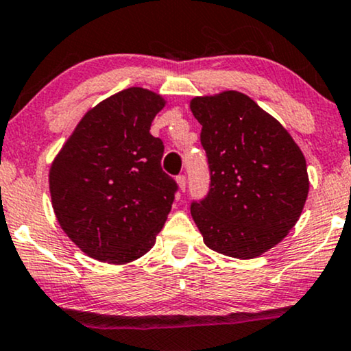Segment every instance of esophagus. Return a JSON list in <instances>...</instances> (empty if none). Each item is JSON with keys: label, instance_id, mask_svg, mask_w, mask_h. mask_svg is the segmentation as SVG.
<instances>
[{"label": "esophagus", "instance_id": "esophagus-1", "mask_svg": "<svg viewBox=\"0 0 351 351\" xmlns=\"http://www.w3.org/2000/svg\"><path fill=\"white\" fill-rule=\"evenodd\" d=\"M176 180H177V185H179L180 192H185V189H187V177L180 174V176L176 177Z\"/></svg>", "mask_w": 351, "mask_h": 351}]
</instances>
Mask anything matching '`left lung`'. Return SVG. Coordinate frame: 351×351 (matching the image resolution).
Masks as SVG:
<instances>
[{"mask_svg":"<svg viewBox=\"0 0 351 351\" xmlns=\"http://www.w3.org/2000/svg\"><path fill=\"white\" fill-rule=\"evenodd\" d=\"M210 166V192L190 206L203 242L254 258L287 237L309 192L306 159L278 120L237 90L193 97Z\"/></svg>","mask_w":351,"mask_h":351,"instance_id":"left-lung-1","label":"left lung"}]
</instances>
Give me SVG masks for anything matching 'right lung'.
<instances>
[{"instance_id":"add662e5","label":"right lung","mask_w":351,"mask_h":351,"mask_svg":"<svg viewBox=\"0 0 351 351\" xmlns=\"http://www.w3.org/2000/svg\"><path fill=\"white\" fill-rule=\"evenodd\" d=\"M162 96L128 88L86 112L50 167L51 206L86 255L122 265L153 247L177 184L149 133Z\"/></svg>"}]
</instances>
